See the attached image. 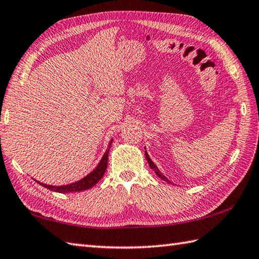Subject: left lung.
I'll return each instance as SVG.
<instances>
[{"label":"left lung","instance_id":"left-lung-1","mask_svg":"<svg viewBox=\"0 0 259 259\" xmlns=\"http://www.w3.org/2000/svg\"><path fill=\"white\" fill-rule=\"evenodd\" d=\"M145 153H146V158H147V161H148V163H149V166H150V168H151V169L155 170V172H156V175L158 176V177H160L162 180L167 181V183H169V184H171V183H170V181H169L166 177H164V176H163L160 171H159V169L157 168L156 164L153 163V161H152L151 159H150V157H149V155H148V153H147V151H145Z\"/></svg>","mask_w":259,"mask_h":259}]
</instances>
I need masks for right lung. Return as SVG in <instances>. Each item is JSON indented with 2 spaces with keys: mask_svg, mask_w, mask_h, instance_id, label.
<instances>
[{
  "mask_svg": "<svg viewBox=\"0 0 259 259\" xmlns=\"http://www.w3.org/2000/svg\"><path fill=\"white\" fill-rule=\"evenodd\" d=\"M112 139L111 141L109 142L108 145V149L107 151L104 152V155L102 157V159L99 162L98 166L96 167V169L91 171L89 175H87L84 178H82L81 180H78L76 183H72V184H69V185H65V186H52V185H46V184H42L40 181L35 180L37 184H40L42 187H46V188L50 189L52 191H57V192H61V194H65V192H78V191H83L91 188V187L95 186L96 184L99 183V180H100L104 172H106V169L108 166V155H109V150H110V147L112 145Z\"/></svg>",
  "mask_w": 259,
  "mask_h": 259,
  "instance_id": "right-lung-1",
  "label": "right lung"
}]
</instances>
